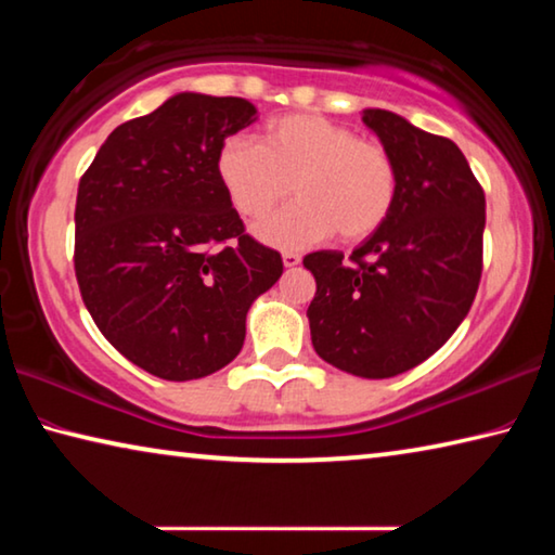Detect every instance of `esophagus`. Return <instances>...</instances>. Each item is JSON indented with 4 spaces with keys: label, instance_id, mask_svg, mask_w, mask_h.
<instances>
[{
    "label": "esophagus",
    "instance_id": "1",
    "mask_svg": "<svg viewBox=\"0 0 555 555\" xmlns=\"http://www.w3.org/2000/svg\"><path fill=\"white\" fill-rule=\"evenodd\" d=\"M281 259H284V267L286 269H294V267L300 264V255H296V251H284V255H281Z\"/></svg>",
    "mask_w": 555,
    "mask_h": 555
}]
</instances>
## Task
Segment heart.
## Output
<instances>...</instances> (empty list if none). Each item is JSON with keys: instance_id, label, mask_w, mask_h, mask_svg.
I'll return each mask as SVG.
<instances>
[{"instance_id": "heart-1", "label": "heart", "mask_w": 555, "mask_h": 555, "mask_svg": "<svg viewBox=\"0 0 555 555\" xmlns=\"http://www.w3.org/2000/svg\"><path fill=\"white\" fill-rule=\"evenodd\" d=\"M215 166L244 218H261L291 191L298 195L255 228L261 242L279 249L311 247L335 232L343 242L367 240L389 220L399 195L387 149L308 112L267 121L259 144L224 139Z\"/></svg>"}]
</instances>
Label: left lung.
<instances>
[{
	"label": "left lung",
	"instance_id": "left-lung-1",
	"mask_svg": "<svg viewBox=\"0 0 555 555\" xmlns=\"http://www.w3.org/2000/svg\"><path fill=\"white\" fill-rule=\"evenodd\" d=\"M399 171L389 220L357 247L304 257L315 352L364 379L413 370L446 345L482 276L485 191L463 152L387 109H364Z\"/></svg>",
	"mask_w": 555,
	"mask_h": 555
}]
</instances>
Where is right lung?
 <instances>
[{"label": "right lung", "instance_id": "add662e5", "mask_svg": "<svg viewBox=\"0 0 555 555\" xmlns=\"http://www.w3.org/2000/svg\"><path fill=\"white\" fill-rule=\"evenodd\" d=\"M257 119L242 98L178 92L119 125L80 178L75 276L100 333L168 382L201 379L240 354L255 298L284 261L244 232L218 149Z\"/></svg>", "mask_w": 555, "mask_h": 555}]
</instances>
